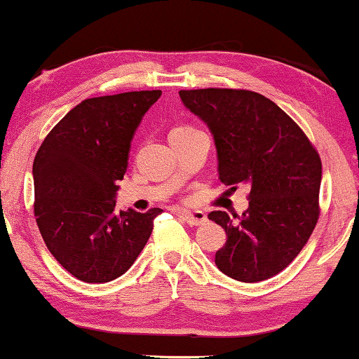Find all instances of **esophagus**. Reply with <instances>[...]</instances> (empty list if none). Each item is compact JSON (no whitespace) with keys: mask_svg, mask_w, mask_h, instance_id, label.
Masks as SVG:
<instances>
[{"mask_svg":"<svg viewBox=\"0 0 359 359\" xmlns=\"http://www.w3.org/2000/svg\"><path fill=\"white\" fill-rule=\"evenodd\" d=\"M189 226H200L206 221V215L203 211H180L178 213Z\"/></svg>","mask_w":359,"mask_h":359,"instance_id":"obj_1","label":"esophagus"}]
</instances>
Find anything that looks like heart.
Listing matches in <instances>:
<instances>
[{"mask_svg":"<svg viewBox=\"0 0 359 359\" xmlns=\"http://www.w3.org/2000/svg\"><path fill=\"white\" fill-rule=\"evenodd\" d=\"M183 130H188V126H176L172 131H183ZM172 131H171V133H172Z\"/></svg>","mask_w":359,"mask_h":359,"instance_id":"1","label":"heart"}]
</instances>
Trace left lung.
<instances>
[{
  "instance_id": "1",
  "label": "left lung",
  "mask_w": 359,
  "mask_h": 359,
  "mask_svg": "<svg viewBox=\"0 0 359 359\" xmlns=\"http://www.w3.org/2000/svg\"><path fill=\"white\" fill-rule=\"evenodd\" d=\"M180 98L213 133L221 183H246L243 216L211 211L226 231L216 251L221 273L258 283L283 271L306 245L320 218V154L276 103L248 90H183Z\"/></svg>"
}]
</instances>
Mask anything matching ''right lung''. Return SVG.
<instances>
[{
  "instance_id": "obj_1",
  "label": "right lung",
  "mask_w": 359,
  "mask_h": 359,
  "mask_svg": "<svg viewBox=\"0 0 359 359\" xmlns=\"http://www.w3.org/2000/svg\"><path fill=\"white\" fill-rule=\"evenodd\" d=\"M159 96V90L128 91L81 101L48 133L34 156L39 233L78 280L108 283L125 274L163 211L114 210L133 135Z\"/></svg>"
}]
</instances>
